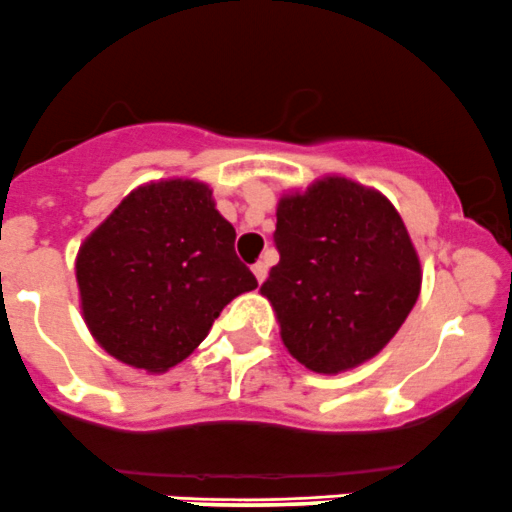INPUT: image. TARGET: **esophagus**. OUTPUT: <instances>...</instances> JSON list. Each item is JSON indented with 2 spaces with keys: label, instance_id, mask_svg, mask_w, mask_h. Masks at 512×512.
<instances>
[{
  "label": "esophagus",
  "instance_id": "obj_1",
  "mask_svg": "<svg viewBox=\"0 0 512 512\" xmlns=\"http://www.w3.org/2000/svg\"><path fill=\"white\" fill-rule=\"evenodd\" d=\"M254 276H256L258 283H263V280H266V276H268L266 261H256V263H254Z\"/></svg>",
  "mask_w": 512,
  "mask_h": 512
}]
</instances>
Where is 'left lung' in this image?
Instances as JSON below:
<instances>
[{
    "label": "left lung",
    "instance_id": "left-lung-1",
    "mask_svg": "<svg viewBox=\"0 0 512 512\" xmlns=\"http://www.w3.org/2000/svg\"><path fill=\"white\" fill-rule=\"evenodd\" d=\"M278 266L261 285L290 354L315 373L373 359L420 295V261L386 197L324 178L278 202Z\"/></svg>",
    "mask_w": 512,
    "mask_h": 512
}]
</instances>
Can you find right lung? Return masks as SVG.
Listing matches in <instances>:
<instances>
[{
    "label": "right lung",
    "mask_w": 512,
    "mask_h": 512,
    "mask_svg": "<svg viewBox=\"0 0 512 512\" xmlns=\"http://www.w3.org/2000/svg\"><path fill=\"white\" fill-rule=\"evenodd\" d=\"M234 239L205 183L161 180L131 192L75 263L92 337L151 373L188 359L224 305L258 285Z\"/></svg>",
    "instance_id": "obj_1"
}]
</instances>
